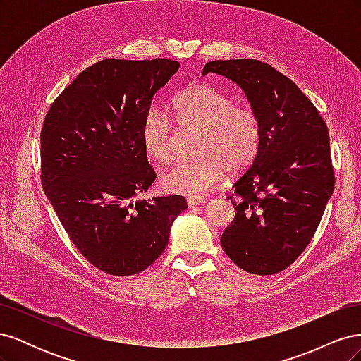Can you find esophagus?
I'll use <instances>...</instances> for the list:
<instances>
[{
	"mask_svg": "<svg viewBox=\"0 0 361 361\" xmlns=\"http://www.w3.org/2000/svg\"><path fill=\"white\" fill-rule=\"evenodd\" d=\"M206 200H204V197H190V199H187V203H188V206H199V204H203Z\"/></svg>",
	"mask_w": 361,
	"mask_h": 361,
	"instance_id": "obj_1",
	"label": "esophagus"
}]
</instances>
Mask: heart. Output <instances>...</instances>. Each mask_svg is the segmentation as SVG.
Wrapping results in <instances>:
<instances>
[{
	"mask_svg": "<svg viewBox=\"0 0 361 361\" xmlns=\"http://www.w3.org/2000/svg\"><path fill=\"white\" fill-rule=\"evenodd\" d=\"M169 111L180 126L202 129L195 154L199 158L176 161L159 174L167 192L195 195L223 178L224 170L239 173L255 161L262 140V125L255 108L236 105L235 97L211 85L197 84L171 99ZM145 154L158 162L173 152V130L167 117L150 110L140 129Z\"/></svg>",
	"mask_w": 361,
	"mask_h": 361,
	"instance_id": "b5f03b06",
	"label": "heart"
}]
</instances>
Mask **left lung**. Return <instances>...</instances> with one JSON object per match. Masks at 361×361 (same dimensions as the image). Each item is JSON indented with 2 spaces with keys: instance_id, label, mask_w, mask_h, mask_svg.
Wrapping results in <instances>:
<instances>
[{
  "instance_id": "1",
  "label": "left lung",
  "mask_w": 361,
  "mask_h": 361,
  "mask_svg": "<svg viewBox=\"0 0 361 361\" xmlns=\"http://www.w3.org/2000/svg\"><path fill=\"white\" fill-rule=\"evenodd\" d=\"M209 72L244 90L262 125L255 161L235 183L221 247L257 276L286 269L309 245L334 190L329 129L293 81L259 60H215ZM232 199V197H231Z\"/></svg>"
}]
</instances>
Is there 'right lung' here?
<instances>
[{
  "mask_svg": "<svg viewBox=\"0 0 361 361\" xmlns=\"http://www.w3.org/2000/svg\"><path fill=\"white\" fill-rule=\"evenodd\" d=\"M178 71L167 59L102 60L76 76L43 122V191L75 247L106 274L133 276L154 264L187 209L178 194L133 202L157 176L141 125Z\"/></svg>",
  "mask_w": 361,
  "mask_h": 361,
  "instance_id": "1",
  "label": "right lung"
}]
</instances>
